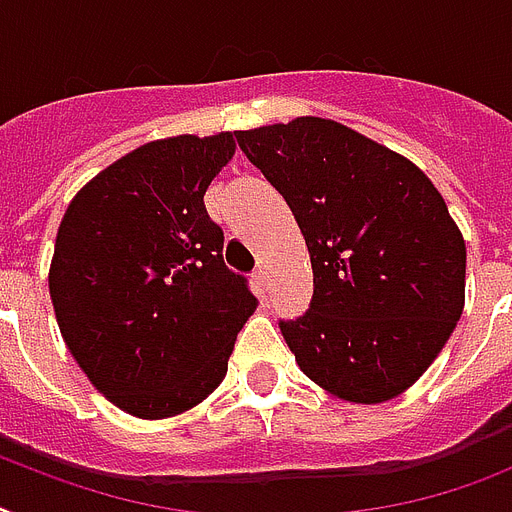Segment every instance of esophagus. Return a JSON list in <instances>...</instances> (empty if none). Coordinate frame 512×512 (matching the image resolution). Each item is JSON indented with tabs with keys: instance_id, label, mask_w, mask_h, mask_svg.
<instances>
[{
	"instance_id": "esophagus-1",
	"label": "esophagus",
	"mask_w": 512,
	"mask_h": 512,
	"mask_svg": "<svg viewBox=\"0 0 512 512\" xmlns=\"http://www.w3.org/2000/svg\"><path fill=\"white\" fill-rule=\"evenodd\" d=\"M253 282H256L261 290H269V272H266L264 266H259V269L253 272Z\"/></svg>"
}]
</instances>
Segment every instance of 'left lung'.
<instances>
[{
    "label": "left lung",
    "mask_w": 512,
    "mask_h": 512,
    "mask_svg": "<svg viewBox=\"0 0 512 512\" xmlns=\"http://www.w3.org/2000/svg\"><path fill=\"white\" fill-rule=\"evenodd\" d=\"M293 211L314 295L280 322L308 379L350 403L398 398L432 366L466 303V243L405 156L322 117L235 133Z\"/></svg>",
    "instance_id": "obj_1"
}]
</instances>
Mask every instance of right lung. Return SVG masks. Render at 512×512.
<instances>
[{
    "label": "right lung",
    "instance_id": "add662e5",
    "mask_svg": "<svg viewBox=\"0 0 512 512\" xmlns=\"http://www.w3.org/2000/svg\"><path fill=\"white\" fill-rule=\"evenodd\" d=\"M232 154V133L151 141L83 185L62 217L49 269L59 332L130 416H177L209 398L259 306L204 206Z\"/></svg>",
    "mask_w": 512,
    "mask_h": 512
}]
</instances>
